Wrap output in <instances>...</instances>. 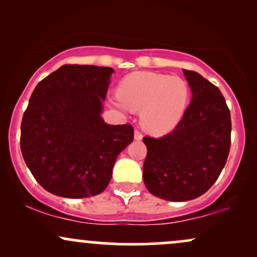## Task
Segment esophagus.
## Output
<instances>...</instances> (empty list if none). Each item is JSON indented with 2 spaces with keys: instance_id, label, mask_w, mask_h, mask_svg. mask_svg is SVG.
Returning <instances> with one entry per match:
<instances>
[{
  "instance_id": "34e87169",
  "label": "esophagus",
  "mask_w": 257,
  "mask_h": 257,
  "mask_svg": "<svg viewBox=\"0 0 257 257\" xmlns=\"http://www.w3.org/2000/svg\"><path fill=\"white\" fill-rule=\"evenodd\" d=\"M134 139H135V140H141V139H143V134H141V133L140 132H139V131H135L134 132Z\"/></svg>"
}]
</instances>
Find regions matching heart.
<instances>
[{
    "label": "heart",
    "instance_id": "1",
    "mask_svg": "<svg viewBox=\"0 0 257 257\" xmlns=\"http://www.w3.org/2000/svg\"><path fill=\"white\" fill-rule=\"evenodd\" d=\"M112 105L140 111V123L150 134L172 132L184 117L190 89L185 79L156 72H133L120 81Z\"/></svg>",
    "mask_w": 257,
    "mask_h": 257
}]
</instances>
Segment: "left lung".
<instances>
[{
  "instance_id": "8db88e82",
  "label": "left lung",
  "mask_w": 257,
  "mask_h": 257,
  "mask_svg": "<svg viewBox=\"0 0 257 257\" xmlns=\"http://www.w3.org/2000/svg\"><path fill=\"white\" fill-rule=\"evenodd\" d=\"M192 100L175 129L143 139L144 182L158 198L186 202L205 193L225 167L231 146V113L219 88L184 70Z\"/></svg>"
}]
</instances>
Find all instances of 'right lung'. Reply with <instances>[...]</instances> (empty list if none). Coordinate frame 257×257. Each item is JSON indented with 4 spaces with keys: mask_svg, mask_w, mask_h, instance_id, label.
<instances>
[{
    "mask_svg": "<svg viewBox=\"0 0 257 257\" xmlns=\"http://www.w3.org/2000/svg\"><path fill=\"white\" fill-rule=\"evenodd\" d=\"M112 73L111 67L63 65L32 91L20 149L36 181L55 196L101 193L117 157L134 139L131 124L111 125L101 117Z\"/></svg>",
    "mask_w": 257,
    "mask_h": 257,
    "instance_id": "obj_1",
    "label": "right lung"
}]
</instances>
